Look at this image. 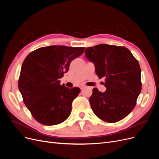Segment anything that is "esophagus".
I'll return each mask as SVG.
<instances>
[{
    "instance_id": "esophagus-1",
    "label": "esophagus",
    "mask_w": 159,
    "mask_h": 159,
    "mask_svg": "<svg viewBox=\"0 0 159 159\" xmlns=\"http://www.w3.org/2000/svg\"><path fill=\"white\" fill-rule=\"evenodd\" d=\"M85 88V86H81V90H82L83 89H84Z\"/></svg>"
}]
</instances>
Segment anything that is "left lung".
Instances as JSON below:
<instances>
[{
  "instance_id": "obj_1",
  "label": "left lung",
  "mask_w": 159,
  "mask_h": 159,
  "mask_svg": "<svg viewBox=\"0 0 159 159\" xmlns=\"http://www.w3.org/2000/svg\"><path fill=\"white\" fill-rule=\"evenodd\" d=\"M85 56L99 78L105 79V92L93 88L89 98L93 113L105 122L121 121L135 107L141 91L138 61L125 47L103 44L86 48Z\"/></svg>"
}]
</instances>
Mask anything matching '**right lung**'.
<instances>
[{"mask_svg": "<svg viewBox=\"0 0 159 159\" xmlns=\"http://www.w3.org/2000/svg\"><path fill=\"white\" fill-rule=\"evenodd\" d=\"M84 50V47L50 46L30 52L24 60L18 88L24 103L38 123L55 125L70 116L72 102L81 90L61 85L59 79Z\"/></svg>", "mask_w": 159, "mask_h": 159, "instance_id": "1", "label": "right lung"}]
</instances>
